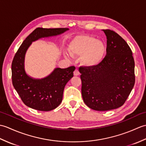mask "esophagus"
Masks as SVG:
<instances>
[{
	"mask_svg": "<svg viewBox=\"0 0 146 146\" xmlns=\"http://www.w3.org/2000/svg\"><path fill=\"white\" fill-rule=\"evenodd\" d=\"M73 74H74V75H75V76H78V75H80V72H79V71H78V69H77V68H76L75 71H74Z\"/></svg>",
	"mask_w": 146,
	"mask_h": 146,
	"instance_id": "34e87169",
	"label": "esophagus"
}]
</instances>
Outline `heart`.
I'll return each instance as SVG.
<instances>
[{"mask_svg": "<svg viewBox=\"0 0 146 146\" xmlns=\"http://www.w3.org/2000/svg\"><path fill=\"white\" fill-rule=\"evenodd\" d=\"M68 51L72 56L82 57V62L85 66L93 67L100 64L106 51V47L103 42L94 37L79 35L71 41Z\"/></svg>", "mask_w": 146, "mask_h": 146, "instance_id": "obj_1", "label": "heart"}]
</instances>
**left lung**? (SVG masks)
I'll list each match as a JSON object with an SVG mask.
<instances>
[{
    "label": "left lung",
    "mask_w": 146,
    "mask_h": 146,
    "mask_svg": "<svg viewBox=\"0 0 146 146\" xmlns=\"http://www.w3.org/2000/svg\"><path fill=\"white\" fill-rule=\"evenodd\" d=\"M103 31L107 39L106 56L97 66L79 68L83 100L88 107L97 111L122 106L135 83L131 49L117 33Z\"/></svg>",
    "instance_id": "1"
}]
</instances>
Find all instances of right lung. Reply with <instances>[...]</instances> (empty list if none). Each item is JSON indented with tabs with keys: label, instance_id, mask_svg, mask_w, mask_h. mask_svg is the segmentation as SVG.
Listing matches in <instances>:
<instances>
[{
	"label": "right lung",
	"instance_id": "add662e5",
	"mask_svg": "<svg viewBox=\"0 0 146 146\" xmlns=\"http://www.w3.org/2000/svg\"><path fill=\"white\" fill-rule=\"evenodd\" d=\"M68 28L38 27L24 40L12 63V82L23 103L37 110L50 111L58 107L63 99L67 82L73 76L75 66L55 68L51 75L41 80L31 78L24 70V56L31 42L39 38L56 36Z\"/></svg>",
	"mask_w": 146,
	"mask_h": 146
}]
</instances>
